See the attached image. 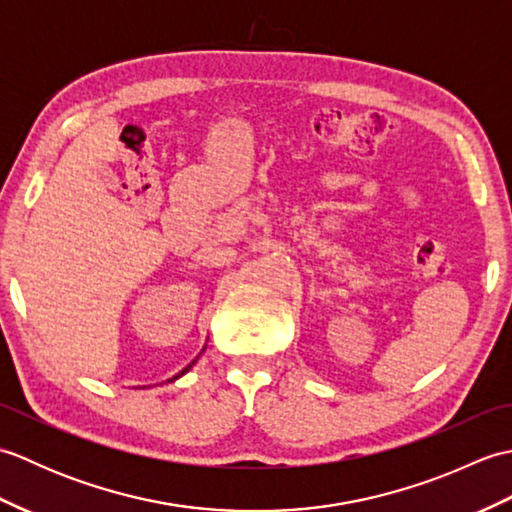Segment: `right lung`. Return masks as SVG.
<instances>
[{"label":"right lung","instance_id":"right-lung-1","mask_svg":"<svg viewBox=\"0 0 512 512\" xmlns=\"http://www.w3.org/2000/svg\"><path fill=\"white\" fill-rule=\"evenodd\" d=\"M202 352H204V350H202ZM202 352H200V354H202ZM200 354H198V358H200ZM198 358H195V361H198ZM195 361H191V363H189L187 367H184L180 374H176V376H173V378H169V383H173V380H176V378H180V376H184V374H187V372H189V369H191V367L195 365Z\"/></svg>","mask_w":512,"mask_h":512}]
</instances>
